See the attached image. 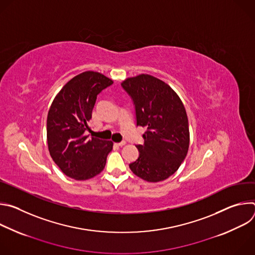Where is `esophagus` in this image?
Masks as SVG:
<instances>
[{"label":"esophagus","mask_w":255,"mask_h":255,"mask_svg":"<svg viewBox=\"0 0 255 255\" xmlns=\"http://www.w3.org/2000/svg\"><path fill=\"white\" fill-rule=\"evenodd\" d=\"M125 141H121V142H118V143H116V145L117 146H123V145H125Z\"/></svg>","instance_id":"esophagus-1"}]
</instances>
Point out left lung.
<instances>
[{
    "mask_svg": "<svg viewBox=\"0 0 255 255\" xmlns=\"http://www.w3.org/2000/svg\"><path fill=\"white\" fill-rule=\"evenodd\" d=\"M135 108L136 125L146 129L138 158L129 164L134 174L157 183L172 175L187 156L190 144L186 109L164 82L149 76L129 78L121 84Z\"/></svg>",
    "mask_w": 255,
    "mask_h": 255,
    "instance_id": "8db88e82",
    "label": "left lung"
}]
</instances>
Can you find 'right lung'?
Returning <instances> with one entry per match:
<instances>
[{
	"instance_id": "1",
	"label": "right lung",
	"mask_w": 255,
	"mask_h": 255,
	"mask_svg": "<svg viewBox=\"0 0 255 255\" xmlns=\"http://www.w3.org/2000/svg\"><path fill=\"white\" fill-rule=\"evenodd\" d=\"M113 81L100 72L85 71L71 79L54 98L47 116V143L53 161L77 180L99 174L106 165L112 141L90 138L89 122L97 96Z\"/></svg>"
}]
</instances>
